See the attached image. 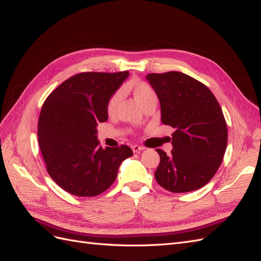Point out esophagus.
<instances>
[{
  "instance_id": "esophagus-1",
  "label": "esophagus",
  "mask_w": 261,
  "mask_h": 261,
  "mask_svg": "<svg viewBox=\"0 0 261 261\" xmlns=\"http://www.w3.org/2000/svg\"><path fill=\"white\" fill-rule=\"evenodd\" d=\"M132 149L134 152H139V151H142L144 149V147H143V146H139V145H133Z\"/></svg>"
}]
</instances>
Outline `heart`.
<instances>
[{
  "label": "heart",
  "mask_w": 261,
  "mask_h": 261,
  "mask_svg": "<svg viewBox=\"0 0 261 261\" xmlns=\"http://www.w3.org/2000/svg\"><path fill=\"white\" fill-rule=\"evenodd\" d=\"M128 91H130L133 97L135 98V100L142 107H144L146 104L149 103L151 100H155V99L157 100V96L154 88L145 82L134 83L133 85L128 86ZM120 100H122V92L120 91L115 92L110 97L106 105V111L109 113V115H113V114L116 113Z\"/></svg>",
  "instance_id": "b5f03b06"
}]
</instances>
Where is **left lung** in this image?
Wrapping results in <instances>:
<instances>
[{
  "label": "left lung",
  "instance_id": "left-lung-1",
  "mask_svg": "<svg viewBox=\"0 0 261 261\" xmlns=\"http://www.w3.org/2000/svg\"><path fill=\"white\" fill-rule=\"evenodd\" d=\"M161 103L162 123L175 128L173 150L161 157L155 171L160 185L171 193L204 187L218 170L227 147V124L209 88L180 72L146 76Z\"/></svg>",
  "mask_w": 261,
  "mask_h": 261
}]
</instances>
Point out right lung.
I'll return each mask as SVG.
<instances>
[{
  "mask_svg": "<svg viewBox=\"0 0 261 261\" xmlns=\"http://www.w3.org/2000/svg\"><path fill=\"white\" fill-rule=\"evenodd\" d=\"M129 73L76 74L44 101L37 137L52 179L67 193L93 197L109 189L123 161L133 155L126 145L101 148L97 125L109 118L106 105Z\"/></svg>",
  "mask_w": 261,
  "mask_h": 261,
  "instance_id": "1",
  "label": "right lung"
}]
</instances>
